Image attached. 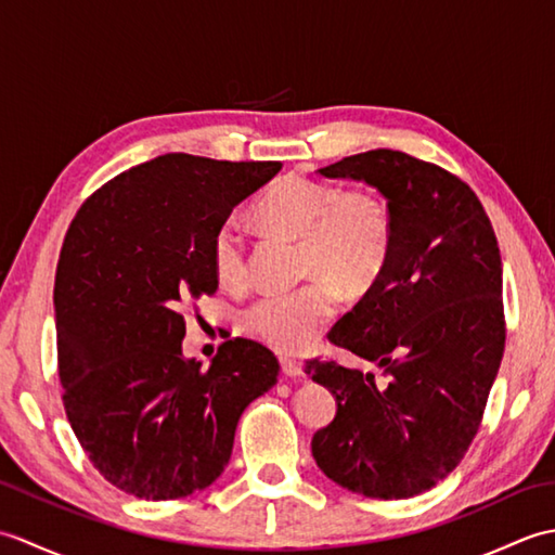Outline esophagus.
Segmentation results:
<instances>
[{
	"label": "esophagus",
	"mask_w": 555,
	"mask_h": 555,
	"mask_svg": "<svg viewBox=\"0 0 555 555\" xmlns=\"http://www.w3.org/2000/svg\"><path fill=\"white\" fill-rule=\"evenodd\" d=\"M281 372H284V376H288V379H305L302 364L296 360H288V358L281 360Z\"/></svg>",
	"instance_id": "obj_1"
}]
</instances>
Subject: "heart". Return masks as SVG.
Masks as SVG:
<instances>
[{"mask_svg":"<svg viewBox=\"0 0 555 555\" xmlns=\"http://www.w3.org/2000/svg\"><path fill=\"white\" fill-rule=\"evenodd\" d=\"M257 219L271 231L302 241L300 269L310 284L291 293H271L247 308L245 332L286 356L317 346L336 314L338 291L348 298L367 293L393 250V219L374 191H340L300 176H286L257 199ZM211 267L223 288L247 281L245 241L233 219L211 241Z\"/></svg>","mask_w":555,"mask_h":555,"instance_id":"b5f03b06","label":"heart"}]
</instances>
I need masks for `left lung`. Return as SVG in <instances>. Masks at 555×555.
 Returning <instances> with one entry per match:
<instances>
[{"mask_svg":"<svg viewBox=\"0 0 555 555\" xmlns=\"http://www.w3.org/2000/svg\"><path fill=\"white\" fill-rule=\"evenodd\" d=\"M320 173L382 193L393 250L379 281L328 334L384 367L388 382L312 360V382L336 398V417L312 436V455L348 491L417 496L463 460L501 367L496 233L467 183L405 152H360Z\"/></svg>","mask_w":555,"mask_h":555,"instance_id":"left-lung-1","label":"left lung"}]
</instances>
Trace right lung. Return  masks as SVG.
Listing matches in <instances>:
<instances>
[{"instance_id": "right-lung-1", "label": "right lung", "mask_w": 555, "mask_h": 555, "mask_svg": "<svg viewBox=\"0 0 555 555\" xmlns=\"http://www.w3.org/2000/svg\"><path fill=\"white\" fill-rule=\"evenodd\" d=\"M281 162L169 152L116 176L70 221L56 264L59 379L100 475L145 501L207 489L229 465L243 410L276 384L274 352L221 344L183 356V312L219 281L211 241Z\"/></svg>"}]
</instances>
